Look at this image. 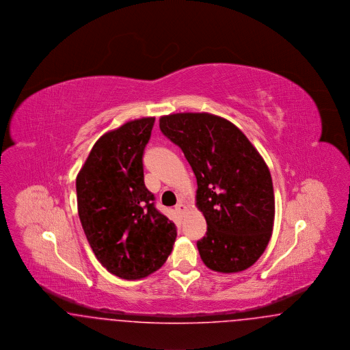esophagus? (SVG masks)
<instances>
[{
    "label": "esophagus",
    "mask_w": 350,
    "mask_h": 350,
    "mask_svg": "<svg viewBox=\"0 0 350 350\" xmlns=\"http://www.w3.org/2000/svg\"><path fill=\"white\" fill-rule=\"evenodd\" d=\"M176 210H177V213H178L180 215H183L187 208H186V206L183 204V202H180V203L176 206Z\"/></svg>",
    "instance_id": "esophagus-1"
}]
</instances>
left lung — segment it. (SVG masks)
I'll use <instances>...</instances> for the list:
<instances>
[{
	"mask_svg": "<svg viewBox=\"0 0 350 350\" xmlns=\"http://www.w3.org/2000/svg\"><path fill=\"white\" fill-rule=\"evenodd\" d=\"M161 133L177 144L197 178V207L207 232L197 243L204 265L239 273L267 250L275 203L265 160L233 123L210 113L160 118Z\"/></svg>",
	"mask_w": 350,
	"mask_h": 350,
	"instance_id": "obj_1",
	"label": "left lung"
}]
</instances>
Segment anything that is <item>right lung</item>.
I'll return each mask as SVG.
<instances>
[{
  "mask_svg": "<svg viewBox=\"0 0 350 350\" xmlns=\"http://www.w3.org/2000/svg\"><path fill=\"white\" fill-rule=\"evenodd\" d=\"M154 118L103 133L76 178L77 210L97 260L123 280L146 278L167 261L176 226L154 207L144 185L143 152Z\"/></svg>",
  "mask_w": 350,
  "mask_h": 350,
  "instance_id": "1",
  "label": "right lung"
}]
</instances>
